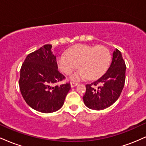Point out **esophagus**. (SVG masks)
Masks as SVG:
<instances>
[{
  "instance_id": "1",
  "label": "esophagus",
  "mask_w": 146,
  "mask_h": 146,
  "mask_svg": "<svg viewBox=\"0 0 146 146\" xmlns=\"http://www.w3.org/2000/svg\"><path fill=\"white\" fill-rule=\"evenodd\" d=\"M78 84V83L73 82H71V87H75V86H76Z\"/></svg>"
}]
</instances>
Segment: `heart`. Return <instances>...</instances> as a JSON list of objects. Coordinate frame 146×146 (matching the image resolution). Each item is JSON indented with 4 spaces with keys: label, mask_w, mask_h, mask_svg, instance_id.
Wrapping results in <instances>:
<instances>
[{
    "label": "heart",
    "mask_w": 146,
    "mask_h": 146,
    "mask_svg": "<svg viewBox=\"0 0 146 146\" xmlns=\"http://www.w3.org/2000/svg\"><path fill=\"white\" fill-rule=\"evenodd\" d=\"M110 59V52L105 46L80 44L68 48L66 55H60L57 63L60 71L66 75L72 73L77 66L78 70L71 75L72 80L87 78L96 80L108 70Z\"/></svg>",
    "instance_id": "1"
}]
</instances>
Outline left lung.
<instances>
[{"label": "left lung", "mask_w": 146, "mask_h": 146, "mask_svg": "<svg viewBox=\"0 0 146 146\" xmlns=\"http://www.w3.org/2000/svg\"><path fill=\"white\" fill-rule=\"evenodd\" d=\"M125 64L121 52L113 51L108 71L94 82L86 85L83 97L84 104L93 110H103L113 104L119 98L125 80Z\"/></svg>", "instance_id": "1"}]
</instances>
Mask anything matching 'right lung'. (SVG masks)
<instances>
[{"mask_svg": "<svg viewBox=\"0 0 146 146\" xmlns=\"http://www.w3.org/2000/svg\"><path fill=\"white\" fill-rule=\"evenodd\" d=\"M52 45L45 44L29 53L22 64L19 86L26 103L44 113L56 112L62 106L71 89L70 83L53 86L65 77L58 70Z\"/></svg>", "mask_w": 146, "mask_h": 146, "instance_id": "right-lung-1", "label": "right lung"}]
</instances>
